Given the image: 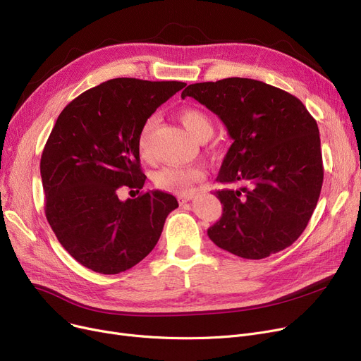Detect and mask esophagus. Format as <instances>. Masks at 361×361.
<instances>
[{
  "label": "esophagus",
  "mask_w": 361,
  "mask_h": 361,
  "mask_svg": "<svg viewBox=\"0 0 361 361\" xmlns=\"http://www.w3.org/2000/svg\"><path fill=\"white\" fill-rule=\"evenodd\" d=\"M192 199H193L192 195H185V196H180V197H178V202H180V204H183V203L190 202Z\"/></svg>",
  "instance_id": "esophagus-1"
}]
</instances>
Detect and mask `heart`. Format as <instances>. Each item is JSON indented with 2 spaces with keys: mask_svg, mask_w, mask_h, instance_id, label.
Masks as SVG:
<instances>
[{
  "mask_svg": "<svg viewBox=\"0 0 361 361\" xmlns=\"http://www.w3.org/2000/svg\"><path fill=\"white\" fill-rule=\"evenodd\" d=\"M178 118L196 142H206L212 137L215 131L214 121L204 111L199 108H183L178 112ZM155 121V117L147 118L139 131L137 152L142 159L150 157V135ZM203 178L204 171L199 166H165L154 176V184L165 192L187 195Z\"/></svg>",
  "mask_w": 361,
  "mask_h": 361,
  "instance_id": "heart-1",
  "label": "heart"
}]
</instances>
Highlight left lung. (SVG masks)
<instances>
[{
	"mask_svg": "<svg viewBox=\"0 0 361 361\" xmlns=\"http://www.w3.org/2000/svg\"><path fill=\"white\" fill-rule=\"evenodd\" d=\"M185 97L215 112L233 139L216 181L241 184L215 192L224 209L207 235L244 259L290 247L306 230L324 183L316 120L294 94L253 79L188 85Z\"/></svg>",
	"mask_w": 361,
	"mask_h": 361,
	"instance_id": "left-lung-1",
	"label": "left lung"
}]
</instances>
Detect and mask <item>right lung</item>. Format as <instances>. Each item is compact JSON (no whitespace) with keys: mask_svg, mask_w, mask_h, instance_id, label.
Here are the masks:
<instances>
[{"mask_svg":"<svg viewBox=\"0 0 361 361\" xmlns=\"http://www.w3.org/2000/svg\"><path fill=\"white\" fill-rule=\"evenodd\" d=\"M185 86L118 78L73 99L56 118L41 158L45 215L63 247L85 268L124 272L155 247L173 195L138 192L137 136L146 120ZM121 188L140 196L120 201Z\"/></svg>","mask_w":361,"mask_h":361,"instance_id":"1","label":"right lung"}]
</instances>
